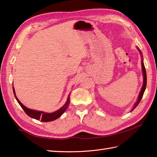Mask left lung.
I'll return each instance as SVG.
<instances>
[{
	"label": "left lung",
	"instance_id": "obj_1",
	"mask_svg": "<svg viewBox=\"0 0 157 157\" xmlns=\"http://www.w3.org/2000/svg\"><path fill=\"white\" fill-rule=\"evenodd\" d=\"M138 51L140 52V53L141 55V56H142V52L140 51V50L138 48ZM142 73H143V76H144V82H143V86L142 87V89H141V91L140 92V94L138 96V98L137 100V101H136V102L135 103V105L134 106V108H133V109L132 110V111L134 110L136 106H137L138 105V104L140 103V102L141 99L142 98L143 96V94H144V91H145V89H146V69H145V67H144V62H143V59L142 60Z\"/></svg>",
	"mask_w": 157,
	"mask_h": 157
}]
</instances>
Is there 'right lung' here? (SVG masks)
<instances>
[{"mask_svg": "<svg viewBox=\"0 0 157 157\" xmlns=\"http://www.w3.org/2000/svg\"><path fill=\"white\" fill-rule=\"evenodd\" d=\"M13 93H14V95H15V97L16 100L17 101L19 105L21 106V108L23 109V111H25L26 114H27L29 117H32V118H34L36 120H40V121L42 122L52 121H54V120L59 118V117L63 115V113L65 111V110L67 109V108L68 107V106L70 103V99H69L70 94H69L67 100V102H65V104L63 105L61 109H59V110L56 111L55 112H53L51 113H45L43 111H35V110L28 109L26 107V106L23 105L22 103L19 101L18 98H17V96L15 95V89L13 87Z\"/></svg>", "mask_w": 157, "mask_h": 157, "instance_id": "add662e5", "label": "right lung"}]
</instances>
